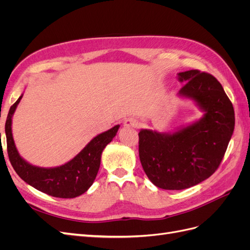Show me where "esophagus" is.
I'll list each match as a JSON object with an SVG mask.
<instances>
[{
    "mask_svg": "<svg viewBox=\"0 0 250 250\" xmlns=\"http://www.w3.org/2000/svg\"><path fill=\"white\" fill-rule=\"evenodd\" d=\"M124 126L125 127H131V128H138L139 127V121L133 118H128L124 121Z\"/></svg>",
    "mask_w": 250,
    "mask_h": 250,
    "instance_id": "1",
    "label": "esophagus"
}]
</instances>
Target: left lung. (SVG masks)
<instances>
[{"mask_svg":"<svg viewBox=\"0 0 250 250\" xmlns=\"http://www.w3.org/2000/svg\"><path fill=\"white\" fill-rule=\"evenodd\" d=\"M178 96L195 102L203 116L174 132L142 129L139 154L154 186L184 190L208 178L220 165L234 129V111L222 85L198 70L177 74Z\"/></svg>","mask_w":250,"mask_h":250,"instance_id":"left-lung-1","label":"left lung"}]
</instances>
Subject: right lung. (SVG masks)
<instances>
[{"instance_id": "right-lung-1", "label": "right lung", "mask_w": 250, "mask_h": 250, "mask_svg": "<svg viewBox=\"0 0 250 250\" xmlns=\"http://www.w3.org/2000/svg\"><path fill=\"white\" fill-rule=\"evenodd\" d=\"M21 98L22 94L10 107L5 124L7 151L14 171L25 183L53 197L75 198L85 193L99 171L104 148L116 137L120 125L98 134L73 160L64 165L53 168L37 167L20 155L12 137V117Z\"/></svg>"}]
</instances>
